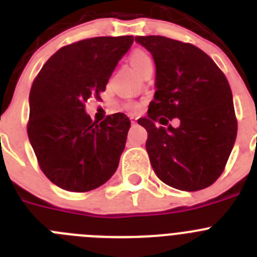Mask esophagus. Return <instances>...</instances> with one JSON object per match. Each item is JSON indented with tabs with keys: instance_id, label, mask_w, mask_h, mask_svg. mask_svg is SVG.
Masks as SVG:
<instances>
[{
	"instance_id": "obj_1",
	"label": "esophagus",
	"mask_w": 257,
	"mask_h": 257,
	"mask_svg": "<svg viewBox=\"0 0 257 257\" xmlns=\"http://www.w3.org/2000/svg\"><path fill=\"white\" fill-rule=\"evenodd\" d=\"M130 119H131V123L135 124L136 121H138V117H136V114H131L130 115Z\"/></svg>"
}]
</instances>
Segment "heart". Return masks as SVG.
<instances>
[{
	"label": "heart",
	"mask_w": 257,
	"mask_h": 257,
	"mask_svg": "<svg viewBox=\"0 0 257 257\" xmlns=\"http://www.w3.org/2000/svg\"><path fill=\"white\" fill-rule=\"evenodd\" d=\"M128 61H130V65L134 68V70L139 74H142L147 69H153V59L144 50H135L130 55V58H128ZM128 108L136 110L138 105L136 104H130Z\"/></svg>",
	"instance_id": "heart-1"
}]
</instances>
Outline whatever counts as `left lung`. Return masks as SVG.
Listing matches in <instances>:
<instances>
[{"label":"left lung","instance_id":"obj_1","mask_svg":"<svg viewBox=\"0 0 257 257\" xmlns=\"http://www.w3.org/2000/svg\"><path fill=\"white\" fill-rule=\"evenodd\" d=\"M156 64V92L148 117L147 152L157 176L175 189L210 187L224 171L237 138L228 79L194 45L162 36H138ZM178 119L179 126L169 121ZM160 121L161 126H157Z\"/></svg>","mask_w":257,"mask_h":257}]
</instances>
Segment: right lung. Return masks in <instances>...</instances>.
<instances>
[{"label":"right lung","mask_w":257,"mask_h":257,"mask_svg":"<svg viewBox=\"0 0 257 257\" xmlns=\"http://www.w3.org/2000/svg\"><path fill=\"white\" fill-rule=\"evenodd\" d=\"M133 42V36L95 37L61 47L33 81L29 142L41 170L61 189H96L117 170L130 119L115 113L92 122L85 103L105 90Z\"/></svg>","instance_id":"1"}]
</instances>
